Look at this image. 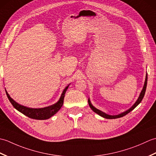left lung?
Wrapping results in <instances>:
<instances>
[{"mask_svg": "<svg viewBox=\"0 0 156 156\" xmlns=\"http://www.w3.org/2000/svg\"><path fill=\"white\" fill-rule=\"evenodd\" d=\"M147 74H146V78H145V84H144V88H143V90H141V94L140 95V97H139L138 99L137 100V101L135 102V103L132 106V107L128 109L127 111H126L123 112H122V113L119 114V115H107L105 113V112H102L101 111L98 110V109L96 108L95 107H94L92 105V104L90 103V100L88 99V105L89 106H90V107L91 108V109L92 111H93L94 112H96V113H97L98 115H99L100 116H101V117H104V118H106V119H117V118H120V117H123V116L126 115L127 114H128L129 112H130L131 111H133V109L137 107V106L140 103V102H141L142 99L144 98V97L145 95V90H146V87H147Z\"/></svg>", "mask_w": 156, "mask_h": 156, "instance_id": "left-lung-1", "label": "left lung"}]
</instances>
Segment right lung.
<instances>
[{
  "mask_svg": "<svg viewBox=\"0 0 156 156\" xmlns=\"http://www.w3.org/2000/svg\"><path fill=\"white\" fill-rule=\"evenodd\" d=\"M68 84L67 87L65 88V89L63 91L62 94L61 95V97L59 100L56 102V103L52 105L51 106H49L47 107L44 108H28L24 107V106L21 105L16 102L15 101L10 97L9 94L6 91V94L9 98V101L11 102L12 105L14 107L16 110L21 112V113L27 116V117L34 119H38V120H44V119H48L54 115L56 112H57L59 109L62 107L63 104H64V96L66 90L69 87Z\"/></svg>",
  "mask_w": 156,
  "mask_h": 156,
  "instance_id": "add662e5",
  "label": "right lung"
}]
</instances>
